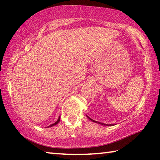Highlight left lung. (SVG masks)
<instances>
[{
    "label": "left lung",
    "mask_w": 160,
    "mask_h": 160,
    "mask_svg": "<svg viewBox=\"0 0 160 160\" xmlns=\"http://www.w3.org/2000/svg\"><path fill=\"white\" fill-rule=\"evenodd\" d=\"M87 117H88L89 119H90V121H93V122H94V123H99V124H101V125H102V126H114V124H105V123H99V122H98V121H94V120H92V118H90V117H89V116H87Z\"/></svg>",
    "instance_id": "8db88e82"
}]
</instances>
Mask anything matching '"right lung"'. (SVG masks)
Instances as JSON below:
<instances>
[{"instance_id": "right-lung-1", "label": "right lung", "mask_w": 160, "mask_h": 160, "mask_svg": "<svg viewBox=\"0 0 160 160\" xmlns=\"http://www.w3.org/2000/svg\"><path fill=\"white\" fill-rule=\"evenodd\" d=\"M59 121H60V116H59V117H58V120H57V121H56L55 123H53V124H51V125H50V126H48V128H49V127H52V126H55V125H56V124H58V122H59Z\"/></svg>"}]
</instances>
